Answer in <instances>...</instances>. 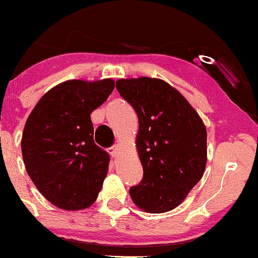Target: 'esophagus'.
Listing matches in <instances>:
<instances>
[{"instance_id":"34e87169","label":"esophagus","mask_w":258,"mask_h":258,"mask_svg":"<svg viewBox=\"0 0 258 258\" xmlns=\"http://www.w3.org/2000/svg\"><path fill=\"white\" fill-rule=\"evenodd\" d=\"M110 155L112 156V157H116V156L118 155V147H117V146H112V147L110 148Z\"/></svg>"}]
</instances>
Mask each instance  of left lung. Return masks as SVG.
<instances>
[{
	"label": "left lung",
	"mask_w": 258,
	"mask_h": 258,
	"mask_svg": "<svg viewBox=\"0 0 258 258\" xmlns=\"http://www.w3.org/2000/svg\"><path fill=\"white\" fill-rule=\"evenodd\" d=\"M119 95L139 117L136 147L144 168L130 188L139 209L163 213L176 209L202 178L207 162V131L188 101L166 81L119 79Z\"/></svg>",
	"instance_id": "obj_1"
}]
</instances>
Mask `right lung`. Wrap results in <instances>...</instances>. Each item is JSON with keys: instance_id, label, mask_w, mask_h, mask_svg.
<instances>
[{"instance_id": "add662e5", "label": "right lung", "mask_w": 258, "mask_h": 258, "mask_svg": "<svg viewBox=\"0 0 258 258\" xmlns=\"http://www.w3.org/2000/svg\"><path fill=\"white\" fill-rule=\"evenodd\" d=\"M113 88L112 79L66 81L47 91L26 121L21 140L26 171L58 209L83 210L97 200L110 156L95 145L91 113Z\"/></svg>"}]
</instances>
